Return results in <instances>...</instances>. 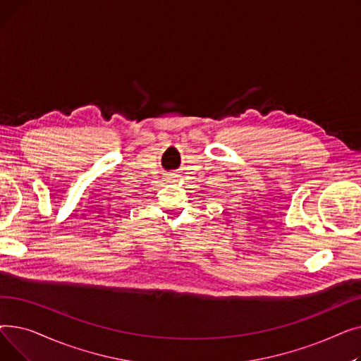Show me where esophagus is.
Here are the masks:
<instances>
[{
    "label": "esophagus",
    "instance_id": "34e87169",
    "mask_svg": "<svg viewBox=\"0 0 361 361\" xmlns=\"http://www.w3.org/2000/svg\"><path fill=\"white\" fill-rule=\"evenodd\" d=\"M177 177H178V174H171V176H169V180L176 181V180H177Z\"/></svg>",
    "mask_w": 361,
    "mask_h": 361
}]
</instances>
